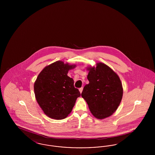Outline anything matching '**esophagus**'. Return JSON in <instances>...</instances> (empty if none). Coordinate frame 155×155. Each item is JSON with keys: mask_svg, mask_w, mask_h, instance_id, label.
<instances>
[{"mask_svg": "<svg viewBox=\"0 0 155 155\" xmlns=\"http://www.w3.org/2000/svg\"><path fill=\"white\" fill-rule=\"evenodd\" d=\"M82 90H83V88L82 87H81L79 89V91H80V93H82Z\"/></svg>", "mask_w": 155, "mask_h": 155, "instance_id": "obj_1", "label": "esophagus"}]
</instances>
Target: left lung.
Returning <instances> with one entry per match:
<instances>
[{
	"label": "left lung",
	"mask_w": 155,
	"mask_h": 155,
	"mask_svg": "<svg viewBox=\"0 0 155 155\" xmlns=\"http://www.w3.org/2000/svg\"><path fill=\"white\" fill-rule=\"evenodd\" d=\"M89 84L83 89L82 97L96 118L103 119L114 113L121 101L123 89L121 80L111 68L102 63L89 67Z\"/></svg>",
	"instance_id": "left-lung-1"
}]
</instances>
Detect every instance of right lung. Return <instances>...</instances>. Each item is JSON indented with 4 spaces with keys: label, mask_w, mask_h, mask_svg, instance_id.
Returning <instances> with one entry per match:
<instances>
[{
    "label": "right lung",
    "mask_w": 155,
    "mask_h": 155,
    "mask_svg": "<svg viewBox=\"0 0 155 155\" xmlns=\"http://www.w3.org/2000/svg\"><path fill=\"white\" fill-rule=\"evenodd\" d=\"M75 64L57 61L46 66L39 74L34 89L37 102L45 114L51 118L61 120L71 113L81 94L67 74Z\"/></svg>",
    "instance_id": "right-lung-1"
}]
</instances>
